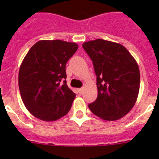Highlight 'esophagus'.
Segmentation results:
<instances>
[{
    "label": "esophagus",
    "mask_w": 159,
    "mask_h": 159,
    "mask_svg": "<svg viewBox=\"0 0 159 159\" xmlns=\"http://www.w3.org/2000/svg\"><path fill=\"white\" fill-rule=\"evenodd\" d=\"M78 92L79 93L82 94L83 92H84V88H80V89H78Z\"/></svg>",
    "instance_id": "34e87169"
}]
</instances>
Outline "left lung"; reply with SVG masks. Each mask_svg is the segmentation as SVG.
<instances>
[{
    "mask_svg": "<svg viewBox=\"0 0 159 159\" xmlns=\"http://www.w3.org/2000/svg\"><path fill=\"white\" fill-rule=\"evenodd\" d=\"M83 48L93 62L98 96L88 105L102 119L115 121L126 116L137 100L140 72L136 60L124 46L96 39Z\"/></svg>",
    "mask_w": 159,
    "mask_h": 159,
    "instance_id": "8db88e82",
    "label": "left lung"
}]
</instances>
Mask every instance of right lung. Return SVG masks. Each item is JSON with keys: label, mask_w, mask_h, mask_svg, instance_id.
<instances>
[{"label": "right lung", "mask_w": 159, "mask_h": 159, "mask_svg": "<svg viewBox=\"0 0 159 159\" xmlns=\"http://www.w3.org/2000/svg\"><path fill=\"white\" fill-rule=\"evenodd\" d=\"M78 44L60 40H40L22 61L18 84L22 101L32 116L46 122L68 113L75 94L66 84V64Z\"/></svg>", "instance_id": "right-lung-1"}]
</instances>
